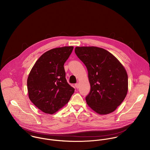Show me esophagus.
<instances>
[{
	"label": "esophagus",
	"instance_id": "obj_1",
	"mask_svg": "<svg viewBox=\"0 0 150 150\" xmlns=\"http://www.w3.org/2000/svg\"><path fill=\"white\" fill-rule=\"evenodd\" d=\"M75 86H76V88H79V84L78 83H76V84H75Z\"/></svg>",
	"mask_w": 150,
	"mask_h": 150
}]
</instances>
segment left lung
Here are the masks:
<instances>
[{"mask_svg":"<svg viewBox=\"0 0 150 150\" xmlns=\"http://www.w3.org/2000/svg\"><path fill=\"white\" fill-rule=\"evenodd\" d=\"M75 53L88 70L91 86L88 105L100 114L113 112L125 98L128 78L126 70L107 50L96 47H77Z\"/></svg>","mask_w":150,"mask_h":150,"instance_id":"8db88e82","label":"left lung"}]
</instances>
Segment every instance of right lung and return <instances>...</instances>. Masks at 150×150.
Segmentation results:
<instances>
[{
	"instance_id": "right-lung-1",
	"label": "right lung",
	"mask_w": 150,
	"mask_h": 150,
	"mask_svg": "<svg viewBox=\"0 0 150 150\" xmlns=\"http://www.w3.org/2000/svg\"><path fill=\"white\" fill-rule=\"evenodd\" d=\"M73 47L50 50L38 59L27 80L30 101L43 112L52 114L68 103L74 92L66 79L64 64Z\"/></svg>"
}]
</instances>
